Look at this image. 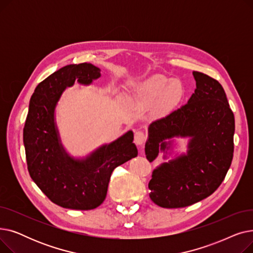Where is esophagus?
<instances>
[{
  "instance_id": "esophagus-1",
  "label": "esophagus",
  "mask_w": 253,
  "mask_h": 253,
  "mask_svg": "<svg viewBox=\"0 0 253 253\" xmlns=\"http://www.w3.org/2000/svg\"><path fill=\"white\" fill-rule=\"evenodd\" d=\"M145 140H147V135H145L142 131H136L134 135V142L138 145H142Z\"/></svg>"
}]
</instances>
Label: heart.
Instances as JSON below:
<instances>
[{
	"instance_id": "obj_1",
	"label": "heart",
	"mask_w": 253,
	"mask_h": 253,
	"mask_svg": "<svg viewBox=\"0 0 253 253\" xmlns=\"http://www.w3.org/2000/svg\"><path fill=\"white\" fill-rule=\"evenodd\" d=\"M133 88V95L144 101L157 99L163 94L166 100L174 101L180 98L183 92V87L179 81H171L169 78L162 75L154 76L134 85Z\"/></svg>"
}]
</instances>
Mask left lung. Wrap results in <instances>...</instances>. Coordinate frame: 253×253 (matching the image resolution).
<instances>
[{
  "instance_id": "1",
  "label": "left lung",
  "mask_w": 253,
  "mask_h": 253,
  "mask_svg": "<svg viewBox=\"0 0 253 253\" xmlns=\"http://www.w3.org/2000/svg\"><path fill=\"white\" fill-rule=\"evenodd\" d=\"M195 93L188 103L149 127L145 156L153 162L167 138L191 137L187 155L153 171L150 198L163 208L190 206L213 194L232 164L235 118L227 95L215 79L193 72ZM168 149V148H167Z\"/></svg>"
}]
</instances>
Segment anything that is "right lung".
<instances>
[{
	"instance_id": "obj_1",
	"label": "right lung",
	"mask_w": 253,
	"mask_h": 253,
	"mask_svg": "<svg viewBox=\"0 0 253 253\" xmlns=\"http://www.w3.org/2000/svg\"><path fill=\"white\" fill-rule=\"evenodd\" d=\"M99 77L100 70L91 63L65 65L40 83L30 100L23 128L30 175L53 203L63 208L98 207L104 201L114 169L137 156L132 131L84 160L71 158L59 142L54 110L62 92L75 81L88 85Z\"/></svg>"
}]
</instances>
